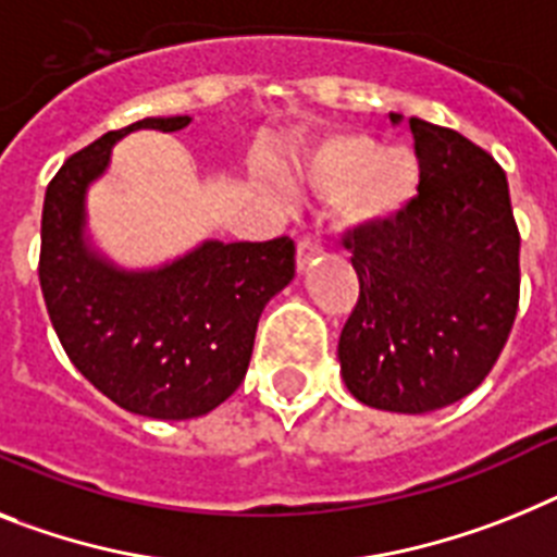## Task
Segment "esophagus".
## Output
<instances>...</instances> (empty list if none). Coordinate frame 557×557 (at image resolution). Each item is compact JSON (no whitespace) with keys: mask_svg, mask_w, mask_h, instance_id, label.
<instances>
[{"mask_svg":"<svg viewBox=\"0 0 557 557\" xmlns=\"http://www.w3.org/2000/svg\"><path fill=\"white\" fill-rule=\"evenodd\" d=\"M320 251L322 246L314 235H302L300 240H297V269L306 271L308 265L314 263V257L320 255Z\"/></svg>","mask_w":557,"mask_h":557,"instance_id":"1","label":"esophagus"}]
</instances>
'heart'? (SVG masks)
<instances>
[{
	"label": "heart",
	"instance_id": "obj_1",
	"mask_svg": "<svg viewBox=\"0 0 557 557\" xmlns=\"http://www.w3.org/2000/svg\"><path fill=\"white\" fill-rule=\"evenodd\" d=\"M308 186L325 198H348L354 223L387 221L408 207L419 186V163L410 149H385L371 135H336L297 166Z\"/></svg>",
	"mask_w": 557,
	"mask_h": 557
}]
</instances>
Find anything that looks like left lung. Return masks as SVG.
Here are the masks:
<instances>
[{
    "instance_id": "1",
    "label": "left lung",
    "mask_w": 557,
    "mask_h": 557,
    "mask_svg": "<svg viewBox=\"0 0 557 557\" xmlns=\"http://www.w3.org/2000/svg\"><path fill=\"white\" fill-rule=\"evenodd\" d=\"M408 127L419 195L343 240L359 300L339 334V366L368 408L430 413L473 394L507 345L521 235L507 175L484 149L422 119Z\"/></svg>"
}]
</instances>
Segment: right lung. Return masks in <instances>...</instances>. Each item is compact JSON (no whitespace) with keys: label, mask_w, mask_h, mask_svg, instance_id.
I'll return each mask as SVG.
<instances>
[{"label":"right lung","mask_w":557,"mask_h":557,"mask_svg":"<svg viewBox=\"0 0 557 557\" xmlns=\"http://www.w3.org/2000/svg\"><path fill=\"white\" fill-rule=\"evenodd\" d=\"M189 115L144 119L70 156L45 191L39 283L70 362L129 413L195 419L235 394L265 302L294 277V240H207L156 271H124L84 240V195L133 129L175 133Z\"/></svg>","instance_id":"1"}]
</instances>
